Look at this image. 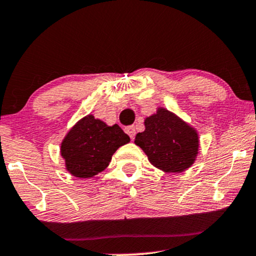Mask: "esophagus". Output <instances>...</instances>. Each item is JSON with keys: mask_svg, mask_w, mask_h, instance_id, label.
<instances>
[{"mask_svg": "<svg viewBox=\"0 0 256 256\" xmlns=\"http://www.w3.org/2000/svg\"><path fill=\"white\" fill-rule=\"evenodd\" d=\"M126 133H127L129 136H130V139L133 140L134 136H135V128L133 126H130V127H127L126 128Z\"/></svg>", "mask_w": 256, "mask_h": 256, "instance_id": "34e87169", "label": "esophagus"}]
</instances>
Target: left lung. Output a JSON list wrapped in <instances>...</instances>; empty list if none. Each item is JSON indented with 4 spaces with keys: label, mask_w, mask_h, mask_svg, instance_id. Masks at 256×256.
<instances>
[{
    "label": "left lung",
    "mask_w": 256,
    "mask_h": 256,
    "mask_svg": "<svg viewBox=\"0 0 256 256\" xmlns=\"http://www.w3.org/2000/svg\"><path fill=\"white\" fill-rule=\"evenodd\" d=\"M144 124L145 130L136 134L134 142L153 166L168 174H180L195 163L200 138L193 126L163 106L146 117Z\"/></svg>",
    "instance_id": "8db88e82"
}]
</instances>
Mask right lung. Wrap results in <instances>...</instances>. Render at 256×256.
Masks as SVG:
<instances>
[{"instance_id": "add662e5", "label": "right lung", "mask_w": 256, "mask_h": 256, "mask_svg": "<svg viewBox=\"0 0 256 256\" xmlns=\"http://www.w3.org/2000/svg\"><path fill=\"white\" fill-rule=\"evenodd\" d=\"M129 141L118 124L108 126L88 114L64 135L60 153L70 175L91 178L106 169L114 153Z\"/></svg>"}]
</instances>
